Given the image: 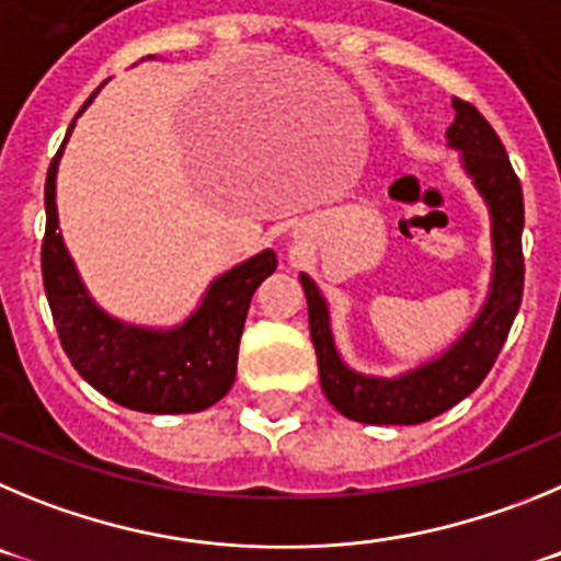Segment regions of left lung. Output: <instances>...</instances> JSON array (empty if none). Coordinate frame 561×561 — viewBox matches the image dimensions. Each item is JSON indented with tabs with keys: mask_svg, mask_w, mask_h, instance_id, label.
<instances>
[{
	"mask_svg": "<svg viewBox=\"0 0 561 561\" xmlns=\"http://www.w3.org/2000/svg\"><path fill=\"white\" fill-rule=\"evenodd\" d=\"M456 119L447 128L450 148L461 150L463 170L492 211L494 279L483 310L456 346L438 360L419 366L397 380L363 377L343 366L330 332V312L316 282L301 274L310 312V337L318 357L321 391L337 413L366 425H419L438 416L476 391L501 355L514 316L523 301V186L506 148L481 111L467 100H453Z\"/></svg>",
	"mask_w": 561,
	"mask_h": 561,
	"instance_id": "8db88e82",
	"label": "left lung"
}]
</instances>
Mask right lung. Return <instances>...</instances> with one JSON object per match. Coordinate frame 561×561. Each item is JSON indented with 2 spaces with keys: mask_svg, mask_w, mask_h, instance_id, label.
<instances>
[{
  "mask_svg": "<svg viewBox=\"0 0 561 561\" xmlns=\"http://www.w3.org/2000/svg\"><path fill=\"white\" fill-rule=\"evenodd\" d=\"M60 150L49 161L44 184L47 229L42 243V274L60 346L78 375L103 397L130 411L195 413L224 400L237 375V350L251 296L260 282L276 271V254L265 249L226 271L211 282L204 305L175 330L159 332L119 324L89 299L58 234L55 175Z\"/></svg>",
  "mask_w": 561,
  "mask_h": 561,
  "instance_id": "1",
  "label": "right lung"
}]
</instances>
